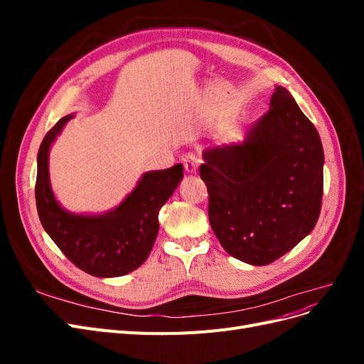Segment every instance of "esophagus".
Instances as JSON below:
<instances>
[{
  "label": "esophagus",
  "instance_id": "1",
  "mask_svg": "<svg viewBox=\"0 0 364 364\" xmlns=\"http://www.w3.org/2000/svg\"><path fill=\"white\" fill-rule=\"evenodd\" d=\"M182 162H183V167H185L186 171H188V173H196L197 168H199V164L202 161H200L199 156L196 155L194 151H188V153H186V155H183Z\"/></svg>",
  "mask_w": 364,
  "mask_h": 364
}]
</instances>
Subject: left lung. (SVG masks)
Listing matches in <instances>:
<instances>
[{
    "instance_id": "obj_1",
    "label": "left lung",
    "mask_w": 364,
    "mask_h": 364,
    "mask_svg": "<svg viewBox=\"0 0 364 364\" xmlns=\"http://www.w3.org/2000/svg\"><path fill=\"white\" fill-rule=\"evenodd\" d=\"M208 217L223 249L252 266L277 261L314 229L322 208L323 149L282 86L243 144L203 151Z\"/></svg>"
}]
</instances>
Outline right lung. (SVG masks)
Returning <instances> with one entry per match:
<instances>
[{"label":"right lung","mask_w":364,"mask_h":364,"mask_svg":"<svg viewBox=\"0 0 364 364\" xmlns=\"http://www.w3.org/2000/svg\"><path fill=\"white\" fill-rule=\"evenodd\" d=\"M71 118H60L41 142L35 185L39 220L75 267L97 278L123 277L147 259L159 230V209L183 178V167L176 164L167 170L146 173L126 200L105 215L70 214L53 196L48 150Z\"/></svg>","instance_id":"obj_1"}]
</instances>
